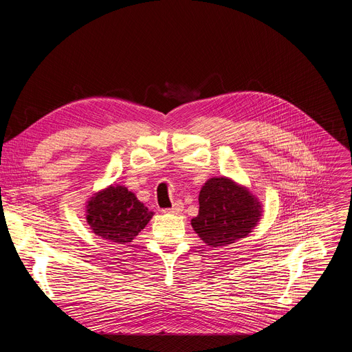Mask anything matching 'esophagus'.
Here are the masks:
<instances>
[{"label": "esophagus", "mask_w": 352, "mask_h": 352, "mask_svg": "<svg viewBox=\"0 0 352 352\" xmlns=\"http://www.w3.org/2000/svg\"><path fill=\"white\" fill-rule=\"evenodd\" d=\"M182 210H184V205L181 202H177V204L173 205V208L164 209L163 213H166V214H179Z\"/></svg>", "instance_id": "34e87169"}]
</instances>
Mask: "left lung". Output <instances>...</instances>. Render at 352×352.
Segmentation results:
<instances>
[{
  "instance_id": "obj_1",
  "label": "left lung",
  "mask_w": 352,
  "mask_h": 352,
  "mask_svg": "<svg viewBox=\"0 0 352 352\" xmlns=\"http://www.w3.org/2000/svg\"><path fill=\"white\" fill-rule=\"evenodd\" d=\"M263 216V205L248 186L230 177H212L199 192V214L190 220L197 236L210 248L246 238Z\"/></svg>"
}]
</instances>
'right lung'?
I'll return each instance as SVG.
<instances>
[{
  "label": "right lung",
  "instance_id": "1",
  "mask_svg": "<svg viewBox=\"0 0 352 352\" xmlns=\"http://www.w3.org/2000/svg\"><path fill=\"white\" fill-rule=\"evenodd\" d=\"M155 216L136 195L117 182L96 190L85 206L93 234L114 243H129Z\"/></svg>",
  "mask_w": 352,
  "mask_h": 352
}]
</instances>
